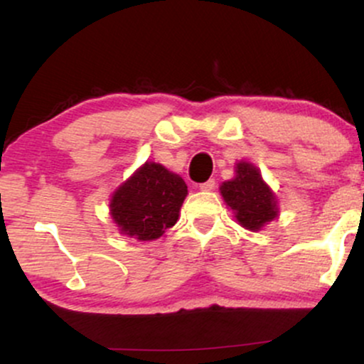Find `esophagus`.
I'll return each instance as SVG.
<instances>
[{"label":"esophagus","instance_id":"esophagus-1","mask_svg":"<svg viewBox=\"0 0 364 364\" xmlns=\"http://www.w3.org/2000/svg\"><path fill=\"white\" fill-rule=\"evenodd\" d=\"M198 188L202 191H210V190H214V188H215V181H214V179H207L205 183H200Z\"/></svg>","mask_w":364,"mask_h":364}]
</instances>
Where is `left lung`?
Instances as JSON below:
<instances>
[{"label":"left lung","instance_id":"8db88e82","mask_svg":"<svg viewBox=\"0 0 364 364\" xmlns=\"http://www.w3.org/2000/svg\"><path fill=\"white\" fill-rule=\"evenodd\" d=\"M220 195L237 223L250 231H260L279 214L275 195L250 162H237L236 176L220 185Z\"/></svg>","mask_w":364,"mask_h":364}]
</instances>
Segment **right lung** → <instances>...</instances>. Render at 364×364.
<instances>
[{
    "label": "right lung",
    "instance_id": "obj_1",
    "mask_svg": "<svg viewBox=\"0 0 364 364\" xmlns=\"http://www.w3.org/2000/svg\"><path fill=\"white\" fill-rule=\"evenodd\" d=\"M186 195L181 176L162 164L145 162L112 193L111 217L123 235L140 241L157 240L176 224Z\"/></svg>",
    "mask_w": 364,
    "mask_h": 364
}]
</instances>
